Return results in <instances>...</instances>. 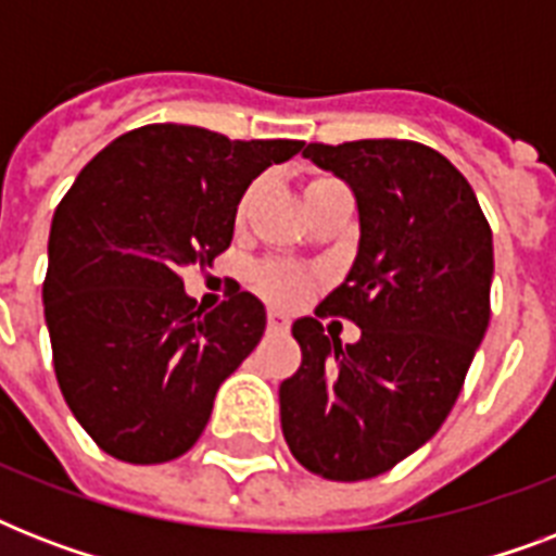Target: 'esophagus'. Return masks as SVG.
Masks as SVG:
<instances>
[{"instance_id":"1","label":"esophagus","mask_w":556,"mask_h":556,"mask_svg":"<svg viewBox=\"0 0 556 556\" xmlns=\"http://www.w3.org/2000/svg\"><path fill=\"white\" fill-rule=\"evenodd\" d=\"M288 314L286 312H277V308H270L268 312V329L270 331H288Z\"/></svg>"}]
</instances>
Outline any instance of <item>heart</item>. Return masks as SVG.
Here are the masks:
<instances>
[{
  "label": "heart",
  "instance_id": "obj_1",
  "mask_svg": "<svg viewBox=\"0 0 556 556\" xmlns=\"http://www.w3.org/2000/svg\"><path fill=\"white\" fill-rule=\"evenodd\" d=\"M253 282H256V288H260L262 294L270 296V300H277V303H296V300L305 294V288H308V279H305L300 270L288 268V265H279V262L260 265L256 274H253Z\"/></svg>",
  "mask_w": 556,
  "mask_h": 556
}]
</instances>
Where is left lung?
<instances>
[{
	"instance_id": "obj_1",
	"label": "left lung",
	"mask_w": 556,
	"mask_h": 556,
	"mask_svg": "<svg viewBox=\"0 0 556 556\" xmlns=\"http://www.w3.org/2000/svg\"><path fill=\"white\" fill-rule=\"evenodd\" d=\"M357 201L361 242L317 317H346L357 343L300 317L303 364L279 383L294 458L334 482L387 473L427 444L456 404L491 320L493 233L473 187L415 141L308 143Z\"/></svg>"
}]
</instances>
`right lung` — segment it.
I'll list each match as a JSON object with an SVG mask.
<instances>
[{"mask_svg":"<svg viewBox=\"0 0 556 556\" xmlns=\"http://www.w3.org/2000/svg\"><path fill=\"white\" fill-rule=\"evenodd\" d=\"M303 141H230L201 126L121 135L56 204L42 282L56 383L109 456L161 465L185 456L227 375L265 331L248 291L204 312L185 268L230 248L236 207Z\"/></svg>","mask_w":556,"mask_h":556,"instance_id":"1","label":"right lung"}]
</instances>
